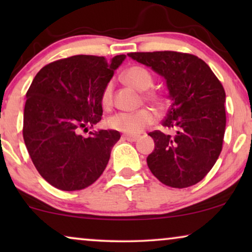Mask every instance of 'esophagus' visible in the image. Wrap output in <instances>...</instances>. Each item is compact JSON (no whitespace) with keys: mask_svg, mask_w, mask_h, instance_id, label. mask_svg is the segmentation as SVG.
I'll list each match as a JSON object with an SVG mask.
<instances>
[{"mask_svg":"<svg viewBox=\"0 0 252 252\" xmlns=\"http://www.w3.org/2000/svg\"><path fill=\"white\" fill-rule=\"evenodd\" d=\"M123 137L125 140L129 141V142H135V141L140 137V135H136V134H125V135H123Z\"/></svg>","mask_w":252,"mask_h":252,"instance_id":"34e87169","label":"esophagus"}]
</instances>
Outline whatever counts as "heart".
<instances>
[{
	"mask_svg": "<svg viewBox=\"0 0 252 252\" xmlns=\"http://www.w3.org/2000/svg\"><path fill=\"white\" fill-rule=\"evenodd\" d=\"M124 80L127 85L139 91H147L154 84L153 75L150 72L142 66L135 65L124 72ZM144 97L157 105L163 104V99L157 93L147 92ZM113 101V85L108 82L103 88L101 94V103L104 108H110ZM156 120V116L150 109L143 108L134 112H119L110 117L108 119V126L110 128L119 130V132L137 134L141 133L146 127L153 125Z\"/></svg>",
	"mask_w": 252,
	"mask_h": 252,
	"instance_id": "heart-1",
	"label": "heart"
}]
</instances>
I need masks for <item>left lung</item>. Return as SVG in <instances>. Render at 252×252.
Here are the masks:
<instances>
[{
	"label": "left lung",
	"mask_w": 252,
	"mask_h": 252,
	"mask_svg": "<svg viewBox=\"0 0 252 252\" xmlns=\"http://www.w3.org/2000/svg\"><path fill=\"white\" fill-rule=\"evenodd\" d=\"M134 61L149 66L166 81L171 106L165 128L150 132L155 149L148 167L161 184L187 188L202 180L222 149L226 127V94L221 82L204 61L178 51L129 53Z\"/></svg>",
	"instance_id": "8db88e82"
}]
</instances>
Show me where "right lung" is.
<instances>
[{
	"mask_svg": "<svg viewBox=\"0 0 252 252\" xmlns=\"http://www.w3.org/2000/svg\"><path fill=\"white\" fill-rule=\"evenodd\" d=\"M125 55L111 61L77 55L46 65L26 93L23 136L41 177L61 190H81L101 177L120 139L113 129L89 132L102 118L101 94Z\"/></svg>",
	"mask_w": 252,
	"mask_h": 252,
	"instance_id": "obj_1",
	"label": "right lung"
}]
</instances>
